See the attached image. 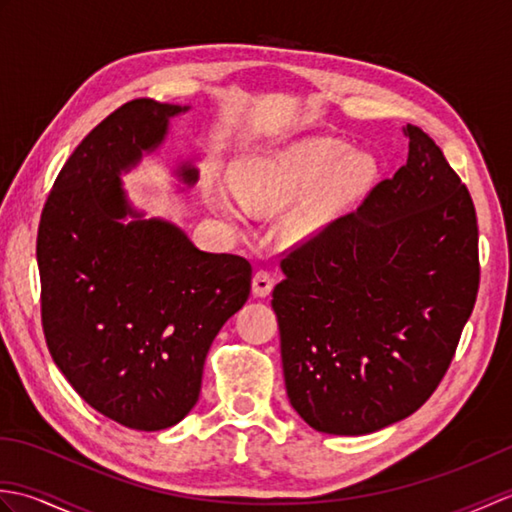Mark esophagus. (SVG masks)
<instances>
[{"mask_svg":"<svg viewBox=\"0 0 512 512\" xmlns=\"http://www.w3.org/2000/svg\"><path fill=\"white\" fill-rule=\"evenodd\" d=\"M275 273L273 270H268V268H259L257 273H255V277H253V292L257 297H266V295H270V290H273V286H275Z\"/></svg>","mask_w":512,"mask_h":512,"instance_id":"1","label":"esophagus"}]
</instances>
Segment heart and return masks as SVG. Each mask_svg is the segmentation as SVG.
<instances>
[{"label":"heart","instance_id":"b5f03b06","mask_svg":"<svg viewBox=\"0 0 512 512\" xmlns=\"http://www.w3.org/2000/svg\"><path fill=\"white\" fill-rule=\"evenodd\" d=\"M343 155V143L308 140V143L279 151V154L253 158L237 169L235 193L248 209L270 213L299 200L321 179L319 185L316 183L318 187L303 200L297 211L288 215L284 224V233L288 237H306L319 231L336 215H341L374 178L376 165L372 158L365 154H350L344 159ZM339 157L344 159L341 163L335 161ZM215 204L226 215L233 213L231 204L222 195H217Z\"/></svg>","mask_w":512,"mask_h":512}]
</instances>
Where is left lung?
I'll list each match as a JSON object with an SVG mask.
<instances>
[{"mask_svg":"<svg viewBox=\"0 0 512 512\" xmlns=\"http://www.w3.org/2000/svg\"><path fill=\"white\" fill-rule=\"evenodd\" d=\"M402 132L407 165L284 250L270 301L290 405L334 436L378 431L431 398L480 288L471 193L436 140Z\"/></svg>","mask_w":512,"mask_h":512,"instance_id":"1","label":"left lung"}]
</instances>
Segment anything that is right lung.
Instances as JSON below:
<instances>
[{
	"mask_svg": "<svg viewBox=\"0 0 512 512\" xmlns=\"http://www.w3.org/2000/svg\"><path fill=\"white\" fill-rule=\"evenodd\" d=\"M178 112L136 99L103 118L65 160L37 233L52 361L90 407L136 431L173 427L198 402L209 347L253 279L248 259L204 253L173 224L121 222L132 211L118 173Z\"/></svg>",
	"mask_w": 512,
	"mask_h": 512,
	"instance_id": "right-lung-1",
	"label": "right lung"
}]
</instances>
